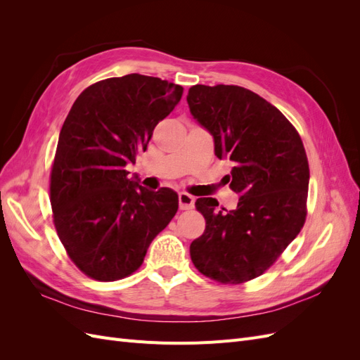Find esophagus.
I'll list each match as a JSON object with an SVG mask.
<instances>
[{
	"label": "esophagus",
	"instance_id": "obj_1",
	"mask_svg": "<svg viewBox=\"0 0 360 360\" xmlns=\"http://www.w3.org/2000/svg\"><path fill=\"white\" fill-rule=\"evenodd\" d=\"M179 204H180L181 210H191L195 205V197H192V195H189L186 192H180L179 193Z\"/></svg>",
	"mask_w": 360,
	"mask_h": 360
}]
</instances>
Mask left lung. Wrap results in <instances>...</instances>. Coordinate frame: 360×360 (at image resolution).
I'll return each instance as SVG.
<instances>
[{
	"instance_id": "left-lung-1",
	"label": "left lung",
	"mask_w": 360,
	"mask_h": 360,
	"mask_svg": "<svg viewBox=\"0 0 360 360\" xmlns=\"http://www.w3.org/2000/svg\"><path fill=\"white\" fill-rule=\"evenodd\" d=\"M193 118L213 136L214 155L233 163L226 179L234 210L198 198L205 219L191 243L193 266L221 284H242L275 263L307 219L308 158L297 130L278 108L237 85H193Z\"/></svg>"
}]
</instances>
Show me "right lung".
Here are the masks:
<instances>
[{
    "instance_id": "add662e5",
    "label": "right lung",
    "mask_w": 360,
    "mask_h": 360,
    "mask_svg": "<svg viewBox=\"0 0 360 360\" xmlns=\"http://www.w3.org/2000/svg\"><path fill=\"white\" fill-rule=\"evenodd\" d=\"M183 86L130 73L85 89L64 122L51 171L53 225L70 259L96 281H117L143 264L153 238L179 209V195L129 179Z\"/></svg>"
}]
</instances>
